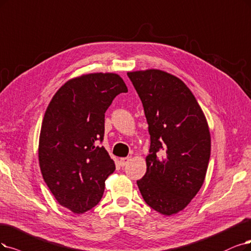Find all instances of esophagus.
Here are the masks:
<instances>
[{
  "label": "esophagus",
  "mask_w": 251,
  "mask_h": 251,
  "mask_svg": "<svg viewBox=\"0 0 251 251\" xmlns=\"http://www.w3.org/2000/svg\"><path fill=\"white\" fill-rule=\"evenodd\" d=\"M129 160H130V158H129V157H123V158H120V165L121 166H125L129 162Z\"/></svg>",
  "instance_id": "obj_1"
}]
</instances>
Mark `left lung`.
<instances>
[{
  "label": "left lung",
  "instance_id": "8db88e82",
  "mask_svg": "<svg viewBox=\"0 0 251 251\" xmlns=\"http://www.w3.org/2000/svg\"><path fill=\"white\" fill-rule=\"evenodd\" d=\"M127 75L142 100L151 140L137 186L148 205L170 216L188 205L205 180L211 154L207 120L180 78L157 69Z\"/></svg>",
  "mask_w": 251,
  "mask_h": 251
}]
</instances>
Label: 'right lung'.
I'll return each mask as SVG.
<instances>
[{
	"mask_svg": "<svg viewBox=\"0 0 251 251\" xmlns=\"http://www.w3.org/2000/svg\"><path fill=\"white\" fill-rule=\"evenodd\" d=\"M116 73H90L68 80L46 108L39 137L42 177L60 205L80 214L100 201L116 170L104 147V114L120 93Z\"/></svg>",
	"mask_w": 251,
	"mask_h": 251,
	"instance_id": "right-lung-1",
	"label": "right lung"
}]
</instances>
